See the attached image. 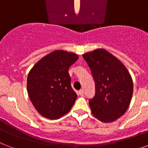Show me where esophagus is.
<instances>
[{
  "instance_id": "esophagus-1",
  "label": "esophagus",
  "mask_w": 148,
  "mask_h": 148,
  "mask_svg": "<svg viewBox=\"0 0 148 148\" xmlns=\"http://www.w3.org/2000/svg\"><path fill=\"white\" fill-rule=\"evenodd\" d=\"M78 95H81V96H83L84 95V90H81L78 91Z\"/></svg>"
}]
</instances>
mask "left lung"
Returning <instances> with one entry per match:
<instances>
[{
	"mask_svg": "<svg viewBox=\"0 0 148 148\" xmlns=\"http://www.w3.org/2000/svg\"><path fill=\"white\" fill-rule=\"evenodd\" d=\"M95 83V94L89 104L95 118L112 122L125 114L130 106L133 83L125 66L104 49L83 54Z\"/></svg>",
	"mask_w": 148,
	"mask_h": 148,
	"instance_id": "8db88e82",
	"label": "left lung"
}]
</instances>
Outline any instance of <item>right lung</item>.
Returning a JSON list of instances; mask_svg holds the SVG:
<instances>
[{
	"instance_id": "1",
	"label": "right lung",
	"mask_w": 148,
	"mask_h": 148,
	"mask_svg": "<svg viewBox=\"0 0 148 148\" xmlns=\"http://www.w3.org/2000/svg\"><path fill=\"white\" fill-rule=\"evenodd\" d=\"M78 56L64 50H55L38 61L27 77V92L40 115L57 119L70 112L77 98L70 84L69 68Z\"/></svg>"
}]
</instances>
